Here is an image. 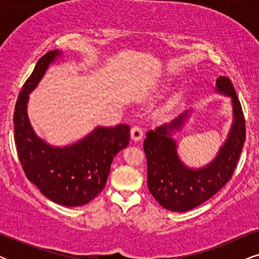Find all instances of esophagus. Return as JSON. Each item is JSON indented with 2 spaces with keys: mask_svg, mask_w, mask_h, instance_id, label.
Segmentation results:
<instances>
[{
  "mask_svg": "<svg viewBox=\"0 0 259 259\" xmlns=\"http://www.w3.org/2000/svg\"><path fill=\"white\" fill-rule=\"evenodd\" d=\"M143 137H144L143 127L139 125H136L131 128V139H132L133 141H139L143 139Z\"/></svg>",
  "mask_w": 259,
  "mask_h": 259,
  "instance_id": "esophagus-1",
  "label": "esophagus"
}]
</instances>
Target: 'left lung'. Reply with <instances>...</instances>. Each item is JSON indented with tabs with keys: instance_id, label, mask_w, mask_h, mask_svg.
<instances>
[{
	"instance_id": "obj_1",
	"label": "left lung",
	"mask_w": 259,
	"mask_h": 259,
	"mask_svg": "<svg viewBox=\"0 0 259 259\" xmlns=\"http://www.w3.org/2000/svg\"><path fill=\"white\" fill-rule=\"evenodd\" d=\"M215 91L230 97L232 125L225 143L211 162L191 168L180 160L172 133L182 128L191 111H185L172 122L148 131L144 141L147 159V187L164 208L185 212L199 206L214 196L231 179L245 141V120L231 80L219 76Z\"/></svg>"
}]
</instances>
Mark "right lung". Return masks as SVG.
Returning a JSON list of instances; mask_svg holds the SVG:
<instances>
[{
  "label": "right lung",
  "instance_id": "1",
  "mask_svg": "<svg viewBox=\"0 0 259 259\" xmlns=\"http://www.w3.org/2000/svg\"><path fill=\"white\" fill-rule=\"evenodd\" d=\"M62 52H48L20 92L14 112L17 154L26 177L48 199L63 206H81L104 190L113 158L130 144V126H99L82 139L63 147H54L36 136L27 114L31 93L51 63Z\"/></svg>",
  "mask_w": 259,
  "mask_h": 259
}]
</instances>
